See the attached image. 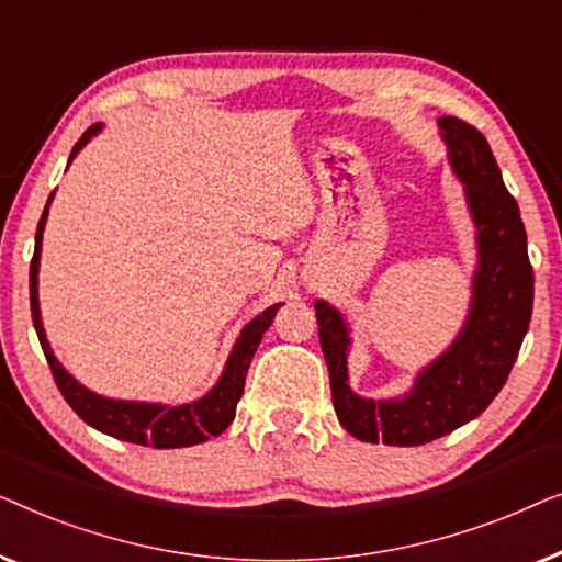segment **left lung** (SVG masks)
I'll use <instances>...</instances> for the list:
<instances>
[{
	"label": "left lung",
	"instance_id": "obj_1",
	"mask_svg": "<svg viewBox=\"0 0 562 562\" xmlns=\"http://www.w3.org/2000/svg\"><path fill=\"white\" fill-rule=\"evenodd\" d=\"M438 130L476 228L469 315L453 344L417 371L400 397H361L349 384V323L326 300L315 303L338 423L363 442L423 446L479 417L507 382L532 318L535 278L525 224L492 147L456 116H440Z\"/></svg>",
	"mask_w": 562,
	"mask_h": 562
}]
</instances>
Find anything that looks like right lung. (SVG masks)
<instances>
[{
	"mask_svg": "<svg viewBox=\"0 0 562 562\" xmlns=\"http://www.w3.org/2000/svg\"><path fill=\"white\" fill-rule=\"evenodd\" d=\"M101 132V124H93L91 130L83 132V137L76 142L74 153L68 157V165L74 162V157L89 145L91 137H97ZM53 195L45 203L43 218L37 224L35 234V255L33 265H30V307H33V323L41 338L43 353L47 363H50L53 379L58 384V390L74 413L81 417L83 423H89L91 428L106 436L120 438L126 442H137V446H153V448H186V446H199L213 436H221L228 425H232L236 415V405H239L244 394V382H247V371L251 357H255L262 334L272 326L274 315H278L282 303H274L251 318L247 326L241 328L239 338H236L232 353L224 363L218 382L211 386L203 397L193 402H183V405H165V402H139V400H114L104 397V394L91 392L89 386H83L63 363L55 359V353L47 344L45 328H43V315H41V297H37V272H41V251H43V232L47 211H50Z\"/></svg>",
	"mask_w": 562,
	"mask_h": 562,
	"instance_id": "right-lung-1",
	"label": "right lung"
}]
</instances>
